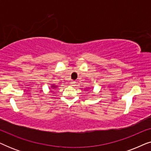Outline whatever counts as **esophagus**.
<instances>
[{
  "label": "esophagus",
  "mask_w": 151,
  "mask_h": 151,
  "mask_svg": "<svg viewBox=\"0 0 151 151\" xmlns=\"http://www.w3.org/2000/svg\"><path fill=\"white\" fill-rule=\"evenodd\" d=\"M70 84H71V85H75L76 84V81H74V80H72V81L70 82Z\"/></svg>",
  "instance_id": "esophagus-1"
}]
</instances>
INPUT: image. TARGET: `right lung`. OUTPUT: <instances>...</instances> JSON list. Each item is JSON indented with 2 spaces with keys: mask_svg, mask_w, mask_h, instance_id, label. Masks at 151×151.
Returning <instances> with one entry per match:
<instances>
[{
  "mask_svg": "<svg viewBox=\"0 0 151 151\" xmlns=\"http://www.w3.org/2000/svg\"><path fill=\"white\" fill-rule=\"evenodd\" d=\"M51 87H53V88H56L57 86H55V85H52V86H51Z\"/></svg>",
  "mask_w": 151,
  "mask_h": 151,
  "instance_id": "right-lung-1",
  "label": "right lung"
}]
</instances>
